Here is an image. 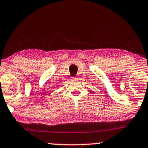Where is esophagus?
<instances>
[{"label":"esophagus","mask_w":148,"mask_h":148,"mask_svg":"<svg viewBox=\"0 0 148 148\" xmlns=\"http://www.w3.org/2000/svg\"><path fill=\"white\" fill-rule=\"evenodd\" d=\"M72 79H78V77H73Z\"/></svg>","instance_id":"34e87169"}]
</instances>
